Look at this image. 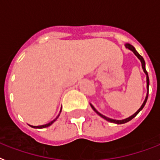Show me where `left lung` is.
Listing matches in <instances>:
<instances>
[{
  "mask_svg": "<svg viewBox=\"0 0 160 160\" xmlns=\"http://www.w3.org/2000/svg\"><path fill=\"white\" fill-rule=\"evenodd\" d=\"M125 48H128V49H129L130 51H132L134 54H135V56L137 57V58L140 60L141 62V64H142V68H143V72H144V73L146 74V82H147V94H146V97H145V99H144V101H143V104L141 105V107L139 108L138 109V111L136 112H134L133 115H131L130 117L127 118H125V119H122V120H117V119H112V118H108L106 117V116H104V115H102V113H100L95 108L93 107V105L91 104L90 103V106L92 107V108L94 110V112H96L98 113V114L99 115L100 117H102V118H104L105 120H107V121H108V122H114V123H117V124H122V123H125V122H128V121H130L131 119H133V118L135 117L136 115L138 114V112H140L141 110L143 109V107H144V105H145L146 102H147V99H148V87H149V78H148V72H147V71H146V68H145V62H144V60H143V58L142 56H140L139 54H138V52H137V51L135 50V48H133V46L131 45V44H129V43H126L125 44Z\"/></svg>",
  "mask_w": 160,
  "mask_h": 160,
  "instance_id": "left-lung-1",
  "label": "left lung"
}]
</instances>
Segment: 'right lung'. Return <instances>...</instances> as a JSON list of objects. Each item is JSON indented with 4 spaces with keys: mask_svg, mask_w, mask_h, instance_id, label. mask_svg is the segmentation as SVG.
Returning a JSON list of instances; mask_svg holds the SVG:
<instances>
[{
    "mask_svg": "<svg viewBox=\"0 0 160 160\" xmlns=\"http://www.w3.org/2000/svg\"><path fill=\"white\" fill-rule=\"evenodd\" d=\"M61 112H62V108H61V110H60V112H59V114L58 115V116H57V118H56L55 119H53L52 121H51L50 122H48V123H47V124H43V125H39V126H32V125H30V126H31V127L32 128H47V127H49V126H50V125H52L53 123V122H55L56 120L58 119V118L59 117V115H60V113H61Z\"/></svg>",
    "mask_w": 160,
    "mask_h": 160,
    "instance_id": "1",
    "label": "right lung"
}]
</instances>
